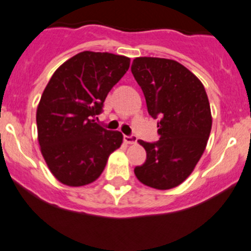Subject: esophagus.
<instances>
[{
    "instance_id": "esophagus-1",
    "label": "esophagus",
    "mask_w": 251,
    "mask_h": 251,
    "mask_svg": "<svg viewBox=\"0 0 251 251\" xmlns=\"http://www.w3.org/2000/svg\"><path fill=\"white\" fill-rule=\"evenodd\" d=\"M124 141L127 144H134L137 142V138L134 136H124Z\"/></svg>"
}]
</instances>
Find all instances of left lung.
<instances>
[{
  "label": "left lung",
  "mask_w": 251,
  "mask_h": 251,
  "mask_svg": "<svg viewBox=\"0 0 251 251\" xmlns=\"http://www.w3.org/2000/svg\"><path fill=\"white\" fill-rule=\"evenodd\" d=\"M131 72L146 97L148 113L159 119L160 136L154 143L138 141L146 149L147 160L134 168V174L150 188H176L194 171L212 130L204 86L174 60L136 57Z\"/></svg>",
  "instance_id": "left-lung-1"
}]
</instances>
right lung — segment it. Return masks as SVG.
<instances>
[{"label": "right lung", "mask_w": 251, "mask_h": 251, "mask_svg": "<svg viewBox=\"0 0 251 251\" xmlns=\"http://www.w3.org/2000/svg\"><path fill=\"white\" fill-rule=\"evenodd\" d=\"M130 67V59L110 52L83 51L63 62L50 78L37 107L41 151L62 184L96 180L123 143L119 131L95 123L108 92Z\"/></svg>", "instance_id": "obj_1"}]
</instances>
